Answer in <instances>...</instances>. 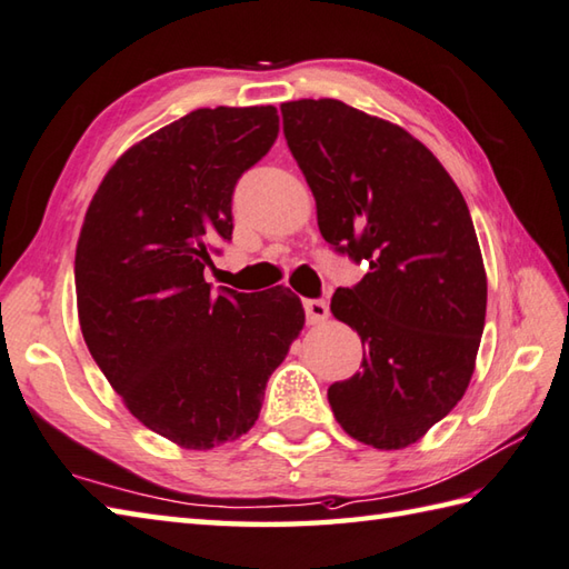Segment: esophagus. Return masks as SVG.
<instances>
[{
  "mask_svg": "<svg viewBox=\"0 0 569 569\" xmlns=\"http://www.w3.org/2000/svg\"><path fill=\"white\" fill-rule=\"evenodd\" d=\"M306 318L310 326L328 320V303L326 300H306Z\"/></svg>",
  "mask_w": 569,
  "mask_h": 569,
  "instance_id": "34e87169",
  "label": "esophagus"
}]
</instances>
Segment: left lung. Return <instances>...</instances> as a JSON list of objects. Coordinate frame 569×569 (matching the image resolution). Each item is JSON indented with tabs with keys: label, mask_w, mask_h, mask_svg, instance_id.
I'll return each instance as SVG.
<instances>
[{
	"label": "left lung",
	"mask_w": 569,
	"mask_h": 569,
	"mask_svg": "<svg viewBox=\"0 0 569 569\" xmlns=\"http://www.w3.org/2000/svg\"><path fill=\"white\" fill-rule=\"evenodd\" d=\"M322 239L370 271L330 310L358 330L362 370L330 385L367 447L417 443L461 402L486 322V269L461 189L425 142L336 98L281 106Z\"/></svg>",
	"instance_id": "1"
}]
</instances>
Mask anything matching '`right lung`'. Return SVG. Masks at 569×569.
<instances>
[{
    "label": "right lung",
    "mask_w": 569,
    "mask_h": 569,
    "mask_svg": "<svg viewBox=\"0 0 569 569\" xmlns=\"http://www.w3.org/2000/svg\"><path fill=\"white\" fill-rule=\"evenodd\" d=\"M278 136V110L199 108L120 154L76 247L83 340L140 425L207 451L247 433L306 326L291 288L211 293L231 194Z\"/></svg>",
    "instance_id": "right-lung-1"
}]
</instances>
